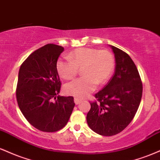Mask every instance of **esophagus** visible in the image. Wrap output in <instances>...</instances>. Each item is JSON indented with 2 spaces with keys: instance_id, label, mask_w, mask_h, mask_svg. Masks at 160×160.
Listing matches in <instances>:
<instances>
[{
  "instance_id": "esophagus-1",
  "label": "esophagus",
  "mask_w": 160,
  "mask_h": 160,
  "mask_svg": "<svg viewBox=\"0 0 160 160\" xmlns=\"http://www.w3.org/2000/svg\"><path fill=\"white\" fill-rule=\"evenodd\" d=\"M82 102V101L80 100V98H74V103L76 104H80Z\"/></svg>"
}]
</instances>
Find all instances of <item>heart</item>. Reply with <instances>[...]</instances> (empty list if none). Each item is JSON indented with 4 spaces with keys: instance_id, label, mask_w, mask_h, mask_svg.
<instances>
[{
    "instance_id": "b5f03b06",
    "label": "heart",
    "mask_w": 160,
    "mask_h": 160,
    "mask_svg": "<svg viewBox=\"0 0 160 160\" xmlns=\"http://www.w3.org/2000/svg\"><path fill=\"white\" fill-rule=\"evenodd\" d=\"M68 60L58 59L56 70L66 80L74 79L82 69L83 76L67 84L64 88L66 94L84 98L92 92L98 85H103L111 78L115 67L113 54L108 50L82 47L68 55Z\"/></svg>"
}]
</instances>
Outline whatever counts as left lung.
<instances>
[{
  "label": "left lung",
  "instance_id": "1",
  "mask_svg": "<svg viewBox=\"0 0 160 160\" xmlns=\"http://www.w3.org/2000/svg\"><path fill=\"white\" fill-rule=\"evenodd\" d=\"M114 53L115 72L102 90L95 95L86 116L88 126L95 132L112 136L121 132L133 120L138 109L143 86L140 75L130 56L110 46Z\"/></svg>",
  "mask_w": 160,
  "mask_h": 160
}]
</instances>
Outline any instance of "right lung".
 I'll return each instance as SVG.
<instances>
[{
	"mask_svg": "<svg viewBox=\"0 0 160 160\" xmlns=\"http://www.w3.org/2000/svg\"><path fill=\"white\" fill-rule=\"evenodd\" d=\"M63 51L61 46H43L28 57L19 71L16 99L20 111L32 126L46 132L65 127L75 105L72 96L56 99L62 84L56 62Z\"/></svg>",
	"mask_w": 160,
	"mask_h": 160,
	"instance_id": "right-lung-1",
	"label": "right lung"
}]
</instances>
